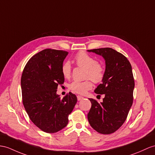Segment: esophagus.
Instances as JSON below:
<instances>
[{
  "label": "esophagus",
  "mask_w": 155,
  "mask_h": 155,
  "mask_svg": "<svg viewBox=\"0 0 155 155\" xmlns=\"http://www.w3.org/2000/svg\"><path fill=\"white\" fill-rule=\"evenodd\" d=\"M77 98H78V101H81V100H82L83 99H84V97L80 96V95H78V96H77Z\"/></svg>",
  "instance_id": "esophagus-1"
}]
</instances>
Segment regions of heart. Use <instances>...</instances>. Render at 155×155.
<instances>
[{
  "label": "heart",
  "mask_w": 155,
  "mask_h": 155,
  "mask_svg": "<svg viewBox=\"0 0 155 155\" xmlns=\"http://www.w3.org/2000/svg\"><path fill=\"white\" fill-rule=\"evenodd\" d=\"M74 61L78 67L85 69L84 79H87L84 81H74L71 83L69 88L73 92L84 95L89 90L93 87L91 80L99 84L104 79L105 75V69L104 66L98 63L97 60L85 52H80L74 57ZM62 74L63 76L68 79L71 75V65L69 62H65L62 66Z\"/></svg>",
  "instance_id": "1"
}]
</instances>
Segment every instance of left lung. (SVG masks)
<instances>
[{"mask_svg": "<svg viewBox=\"0 0 155 155\" xmlns=\"http://www.w3.org/2000/svg\"><path fill=\"white\" fill-rule=\"evenodd\" d=\"M101 55L105 60L106 69L103 83L95 93L103 95V103L89 99L91 107L87 114L88 121L94 130L102 134L114 133L126 121L133 104L134 78L129 60L111 48L88 50Z\"/></svg>", "mask_w": 155, "mask_h": 155, "instance_id": "1", "label": "left lung"}]
</instances>
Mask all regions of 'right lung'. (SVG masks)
Returning <instances> with one entry per match:
<instances>
[{
  "mask_svg": "<svg viewBox=\"0 0 155 155\" xmlns=\"http://www.w3.org/2000/svg\"><path fill=\"white\" fill-rule=\"evenodd\" d=\"M68 52L47 48L29 60L22 72V101L30 120L46 133H56L65 127L68 116L77 103L70 92L60 99L58 85L64 82L62 66Z\"/></svg>",
  "mask_w": 155,
  "mask_h": 155,
  "instance_id": "1",
  "label": "right lung"
}]
</instances>
